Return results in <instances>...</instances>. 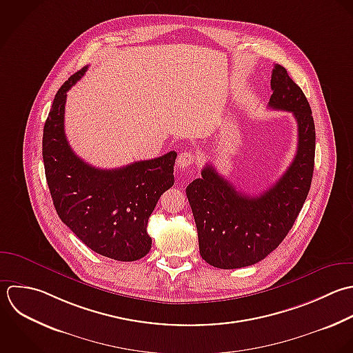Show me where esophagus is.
<instances>
[{
	"label": "esophagus",
	"instance_id": "esophagus-1",
	"mask_svg": "<svg viewBox=\"0 0 353 353\" xmlns=\"http://www.w3.org/2000/svg\"><path fill=\"white\" fill-rule=\"evenodd\" d=\"M195 161V155L192 152H188V151H184L179 155L177 158V166L181 169V168H188L190 165H192Z\"/></svg>",
	"mask_w": 353,
	"mask_h": 353
}]
</instances>
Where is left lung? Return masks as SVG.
<instances>
[{
    "label": "left lung",
    "mask_w": 353,
    "mask_h": 353,
    "mask_svg": "<svg viewBox=\"0 0 353 353\" xmlns=\"http://www.w3.org/2000/svg\"><path fill=\"white\" fill-rule=\"evenodd\" d=\"M271 89L268 107L292 112L299 128L297 152L285 174L263 194L250 196L206 163L202 177L185 190L199 253L216 268H243L264 260L292 230L311 188L315 123L310 103L281 64L272 70Z\"/></svg>",
    "instance_id": "obj_1"
}]
</instances>
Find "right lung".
<instances>
[{"label":"right lung","instance_id":"right-lung-1","mask_svg":"<svg viewBox=\"0 0 353 353\" xmlns=\"http://www.w3.org/2000/svg\"><path fill=\"white\" fill-rule=\"evenodd\" d=\"M77 71L57 90L43 126L42 158L46 183L60 220L93 252L136 261L151 249L147 224L159 196L174 183L177 154L99 169L81 159L64 133L67 92L85 74Z\"/></svg>","mask_w":353,"mask_h":353}]
</instances>
